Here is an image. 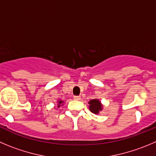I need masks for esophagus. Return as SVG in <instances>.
<instances>
[{
	"label": "esophagus",
	"mask_w": 156,
	"mask_h": 156,
	"mask_svg": "<svg viewBox=\"0 0 156 156\" xmlns=\"http://www.w3.org/2000/svg\"><path fill=\"white\" fill-rule=\"evenodd\" d=\"M74 99L77 100V101H79V100H81V97L78 95H75L74 96Z\"/></svg>",
	"instance_id": "34e87169"
}]
</instances>
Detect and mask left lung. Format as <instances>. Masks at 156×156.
<instances>
[{
    "label": "left lung",
    "instance_id": "1",
    "mask_svg": "<svg viewBox=\"0 0 156 156\" xmlns=\"http://www.w3.org/2000/svg\"><path fill=\"white\" fill-rule=\"evenodd\" d=\"M89 105L90 111L91 112L94 113V114H98L99 111H101V108H102V106H101V103H100V101L98 99L91 100L89 101Z\"/></svg>",
    "mask_w": 156,
    "mask_h": 156
}]
</instances>
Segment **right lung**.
Instances as JSON below:
<instances>
[{
  "instance_id": "right-lung-1",
  "label": "right lung",
  "mask_w": 156,
  "mask_h": 156,
  "mask_svg": "<svg viewBox=\"0 0 156 156\" xmlns=\"http://www.w3.org/2000/svg\"><path fill=\"white\" fill-rule=\"evenodd\" d=\"M62 102H63V101H59V102H58V104H59V105H58V107H60V104H62Z\"/></svg>"
}]
</instances>
